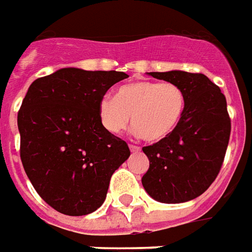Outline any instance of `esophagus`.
<instances>
[{"mask_svg": "<svg viewBox=\"0 0 252 252\" xmlns=\"http://www.w3.org/2000/svg\"><path fill=\"white\" fill-rule=\"evenodd\" d=\"M129 148H130V151H131V152H140V151H141V148H140L138 145H133V144H130Z\"/></svg>", "mask_w": 252, "mask_h": 252, "instance_id": "esophagus-1", "label": "esophagus"}]
</instances>
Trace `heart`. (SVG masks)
I'll return each instance as SVG.
<instances>
[{
	"mask_svg": "<svg viewBox=\"0 0 252 252\" xmlns=\"http://www.w3.org/2000/svg\"><path fill=\"white\" fill-rule=\"evenodd\" d=\"M187 94L170 82L137 81L125 85L116 97L105 94L98 101V119L112 134L127 129L130 122L145 141L156 143L169 137L181 122Z\"/></svg>",
	"mask_w": 252,
	"mask_h": 252,
	"instance_id": "heart-1",
	"label": "heart"
}]
</instances>
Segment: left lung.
Wrapping results in <instances>:
<instances>
[{
    "instance_id": "left-lung-1",
    "label": "left lung",
    "mask_w": 252,
    "mask_h": 252,
    "mask_svg": "<svg viewBox=\"0 0 252 252\" xmlns=\"http://www.w3.org/2000/svg\"><path fill=\"white\" fill-rule=\"evenodd\" d=\"M149 75L181 86L187 108L169 137L143 148L149 169L141 182L158 202H188L206 192L221 170L230 137L226 98L203 74L169 71Z\"/></svg>"
}]
</instances>
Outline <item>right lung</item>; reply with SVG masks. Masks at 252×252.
<instances>
[{"label":"right lung","mask_w":252,"mask_h":252,"mask_svg":"<svg viewBox=\"0 0 252 252\" xmlns=\"http://www.w3.org/2000/svg\"><path fill=\"white\" fill-rule=\"evenodd\" d=\"M121 71L62 68L31 83L17 114L24 171L50 207L86 216L105 200L109 180L130 156L126 141L104 129L98 101Z\"/></svg>","instance_id":"obj_1"}]
</instances>
